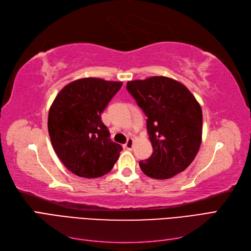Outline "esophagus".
Returning <instances> with one entry per match:
<instances>
[{
	"instance_id": "esophagus-1",
	"label": "esophagus",
	"mask_w": 251,
	"mask_h": 251,
	"mask_svg": "<svg viewBox=\"0 0 251 251\" xmlns=\"http://www.w3.org/2000/svg\"><path fill=\"white\" fill-rule=\"evenodd\" d=\"M133 146H134V139L133 138H128L127 141L126 142L125 147L126 150H132L133 149Z\"/></svg>"
}]
</instances>
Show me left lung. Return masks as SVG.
<instances>
[{
    "mask_svg": "<svg viewBox=\"0 0 251 251\" xmlns=\"http://www.w3.org/2000/svg\"><path fill=\"white\" fill-rule=\"evenodd\" d=\"M126 89L148 117L153 154L140 161L154 179H170L193 162L202 141V110L184 85L165 76L126 82Z\"/></svg>",
    "mask_w": 251,
    "mask_h": 251,
    "instance_id": "left-lung-1",
    "label": "left lung"
}]
</instances>
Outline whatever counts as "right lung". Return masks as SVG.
Here are the masks:
<instances>
[{"instance_id":"add662e5","label":"right lung","mask_w":251,"mask_h":251,"mask_svg":"<svg viewBox=\"0 0 251 251\" xmlns=\"http://www.w3.org/2000/svg\"><path fill=\"white\" fill-rule=\"evenodd\" d=\"M121 86V81L80 78L60 90L51 104L48 132L52 147L76 176L101 177L118 160L123 147L109 138L101 113Z\"/></svg>"}]
</instances>
